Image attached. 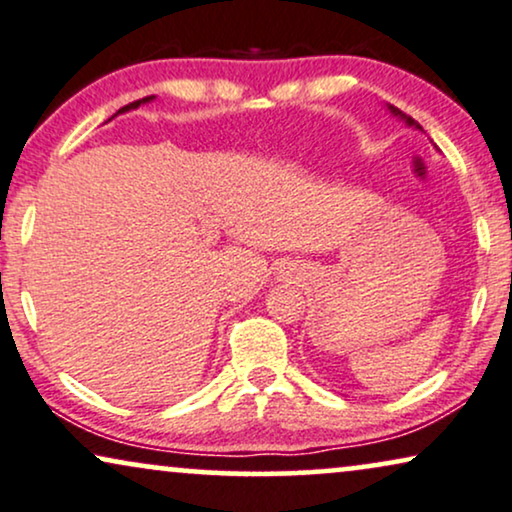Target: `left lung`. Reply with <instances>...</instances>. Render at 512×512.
<instances>
[{
    "instance_id": "8db88e82",
    "label": "left lung",
    "mask_w": 512,
    "mask_h": 512,
    "mask_svg": "<svg viewBox=\"0 0 512 512\" xmlns=\"http://www.w3.org/2000/svg\"><path fill=\"white\" fill-rule=\"evenodd\" d=\"M392 113H394V115H401V118H404L406 122H409V125H413V127H418V129H420V125H418L416 120L409 118V115H404V113H401V111H397V108H392Z\"/></svg>"
}]
</instances>
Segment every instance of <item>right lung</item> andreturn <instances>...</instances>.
<instances>
[{
    "label": "right lung",
    "mask_w": 512,
    "mask_h": 512,
    "mask_svg": "<svg viewBox=\"0 0 512 512\" xmlns=\"http://www.w3.org/2000/svg\"><path fill=\"white\" fill-rule=\"evenodd\" d=\"M148 99H153V96H146V99H144V101H148ZM139 103H141V101H134V103H129V106H125V108H122V111H127V108H137V106H139Z\"/></svg>",
    "instance_id": "right-lung-1"
}]
</instances>
